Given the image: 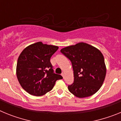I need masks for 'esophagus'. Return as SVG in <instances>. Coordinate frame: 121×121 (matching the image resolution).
Listing matches in <instances>:
<instances>
[{
  "label": "esophagus",
  "instance_id": "esophagus-1",
  "mask_svg": "<svg viewBox=\"0 0 121 121\" xmlns=\"http://www.w3.org/2000/svg\"><path fill=\"white\" fill-rule=\"evenodd\" d=\"M61 75L62 76V77H63V78H64V76H65V74H64V73H62L61 74Z\"/></svg>",
  "mask_w": 121,
  "mask_h": 121
}]
</instances>
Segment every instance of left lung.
Segmentation results:
<instances>
[{
	"label": "left lung",
	"instance_id": "1",
	"mask_svg": "<svg viewBox=\"0 0 121 121\" xmlns=\"http://www.w3.org/2000/svg\"><path fill=\"white\" fill-rule=\"evenodd\" d=\"M60 52L71 60L74 82L70 92L79 98L90 96L100 89L106 76L104 57L99 50L84 42L68 46Z\"/></svg>",
	"mask_w": 121,
	"mask_h": 121
}]
</instances>
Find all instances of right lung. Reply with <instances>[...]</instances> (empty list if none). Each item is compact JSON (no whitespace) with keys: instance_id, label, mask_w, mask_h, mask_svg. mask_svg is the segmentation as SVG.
<instances>
[{"instance_id":"add662e5","label":"right lung","mask_w":121,"mask_h":121,"mask_svg":"<svg viewBox=\"0 0 121 121\" xmlns=\"http://www.w3.org/2000/svg\"><path fill=\"white\" fill-rule=\"evenodd\" d=\"M57 46L38 42L26 47L18 57L16 75L19 84L30 95L40 96L53 89L62 76L53 73L50 58Z\"/></svg>"}]
</instances>
